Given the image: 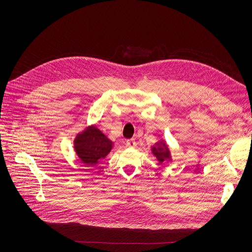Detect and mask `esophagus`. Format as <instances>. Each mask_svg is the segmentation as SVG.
Instances as JSON below:
<instances>
[{"label":"esophagus","instance_id":"obj_1","mask_svg":"<svg viewBox=\"0 0 252 252\" xmlns=\"http://www.w3.org/2000/svg\"><path fill=\"white\" fill-rule=\"evenodd\" d=\"M126 146H127L128 148H135V147H136V141H135L133 138L127 139V140H126Z\"/></svg>","mask_w":252,"mask_h":252}]
</instances>
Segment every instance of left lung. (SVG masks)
<instances>
[{
    "label": "left lung",
    "instance_id": "1",
    "mask_svg": "<svg viewBox=\"0 0 252 252\" xmlns=\"http://www.w3.org/2000/svg\"><path fill=\"white\" fill-rule=\"evenodd\" d=\"M157 146L158 147H153L152 152L157 157L159 163H162L164 160H170V153L165 143L162 141L158 142Z\"/></svg>",
    "mask_w": 252,
    "mask_h": 252
}]
</instances>
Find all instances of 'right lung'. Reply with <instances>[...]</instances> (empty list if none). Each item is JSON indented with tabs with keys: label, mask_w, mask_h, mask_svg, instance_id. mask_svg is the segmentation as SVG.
<instances>
[{
	"label": "right lung",
	"mask_w": 252,
	"mask_h": 252,
	"mask_svg": "<svg viewBox=\"0 0 252 252\" xmlns=\"http://www.w3.org/2000/svg\"><path fill=\"white\" fill-rule=\"evenodd\" d=\"M75 151L86 165H94L113 149V141L94 126L87 127L76 136Z\"/></svg>",
	"instance_id": "add662e5"
}]
</instances>
